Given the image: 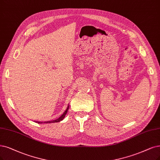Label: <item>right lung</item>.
Masks as SVG:
<instances>
[{
    "label": "right lung",
    "instance_id": "1",
    "mask_svg": "<svg viewBox=\"0 0 160 160\" xmlns=\"http://www.w3.org/2000/svg\"><path fill=\"white\" fill-rule=\"evenodd\" d=\"M68 108L67 109V110L65 111L64 112V113L59 117V118H58V119H57L56 120H54V121H45V122H43V123H51V122H59V121H62L64 118V117H65V115H66V114H67V111H68ZM38 122V123H43V122Z\"/></svg>",
    "mask_w": 160,
    "mask_h": 160
}]
</instances>
